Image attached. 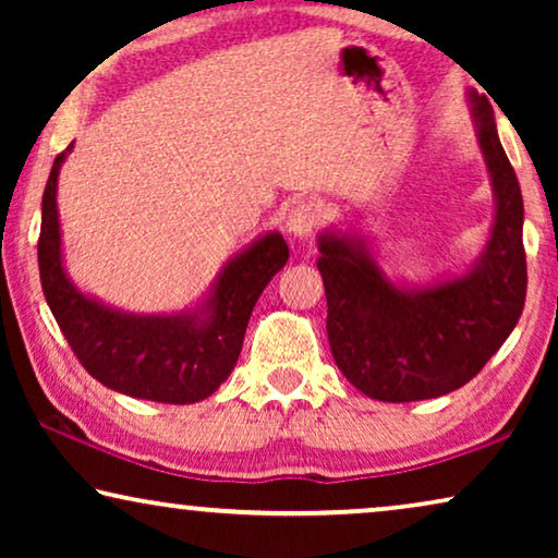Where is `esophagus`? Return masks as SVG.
<instances>
[{
    "label": "esophagus",
    "mask_w": 558,
    "mask_h": 558,
    "mask_svg": "<svg viewBox=\"0 0 558 558\" xmlns=\"http://www.w3.org/2000/svg\"><path fill=\"white\" fill-rule=\"evenodd\" d=\"M323 223V208L315 201H300L292 205L287 216V233L292 239L302 241L317 231V226Z\"/></svg>",
    "instance_id": "obj_1"
}]
</instances>
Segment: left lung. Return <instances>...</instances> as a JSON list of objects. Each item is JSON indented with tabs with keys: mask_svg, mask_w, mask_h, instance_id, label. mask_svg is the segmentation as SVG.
<instances>
[{
	"mask_svg": "<svg viewBox=\"0 0 558 558\" xmlns=\"http://www.w3.org/2000/svg\"><path fill=\"white\" fill-rule=\"evenodd\" d=\"M472 124L490 172L495 216L475 262L429 284H399L363 235L319 233L332 357L376 401L437 399L468 384L513 332L525 302L523 197L498 140L493 106L470 90Z\"/></svg>",
	"mask_w": 558,
	"mask_h": 558,
	"instance_id": "left-lung-1",
	"label": "left lung"
}]
</instances>
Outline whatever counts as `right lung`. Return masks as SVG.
Here are the masks:
<instances>
[{
    "instance_id": "1",
    "label": "right lung",
    "mask_w": 558,
    "mask_h": 558,
    "mask_svg": "<svg viewBox=\"0 0 558 558\" xmlns=\"http://www.w3.org/2000/svg\"><path fill=\"white\" fill-rule=\"evenodd\" d=\"M52 162L43 193L37 264L45 300L83 368L111 391L159 403L208 399L231 376L248 317L266 284L284 269V235L269 231L231 256L208 294L174 315H134L81 292L63 264L58 174L68 151Z\"/></svg>"
}]
</instances>
